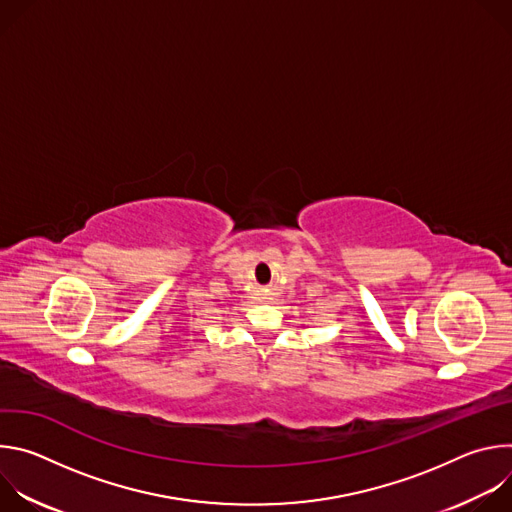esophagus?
<instances>
[{
    "label": "esophagus",
    "mask_w": 512,
    "mask_h": 512,
    "mask_svg": "<svg viewBox=\"0 0 512 512\" xmlns=\"http://www.w3.org/2000/svg\"><path fill=\"white\" fill-rule=\"evenodd\" d=\"M263 300H269V294H267V291H263Z\"/></svg>",
    "instance_id": "esophagus-1"
}]
</instances>
